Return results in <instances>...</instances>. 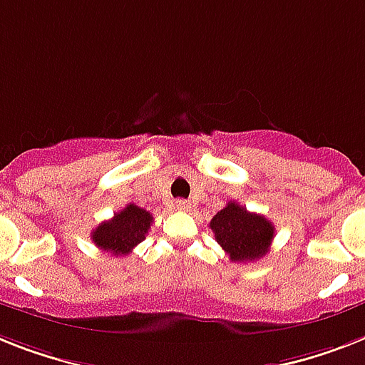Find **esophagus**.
Masks as SVG:
<instances>
[{
  "mask_svg": "<svg viewBox=\"0 0 365 365\" xmlns=\"http://www.w3.org/2000/svg\"><path fill=\"white\" fill-rule=\"evenodd\" d=\"M176 208L180 210V212H187V210L191 208V202H189V200H185V198H178Z\"/></svg>",
  "mask_w": 365,
  "mask_h": 365,
  "instance_id": "esophagus-1",
  "label": "esophagus"
}]
</instances>
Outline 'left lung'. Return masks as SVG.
<instances>
[{
  "instance_id": "left-lung-1",
  "label": "left lung",
  "mask_w": 365,
  "mask_h": 365,
  "mask_svg": "<svg viewBox=\"0 0 365 365\" xmlns=\"http://www.w3.org/2000/svg\"><path fill=\"white\" fill-rule=\"evenodd\" d=\"M217 244L232 262H255L269 251L275 229L264 215L251 213L238 202H229L210 221Z\"/></svg>"
}]
</instances>
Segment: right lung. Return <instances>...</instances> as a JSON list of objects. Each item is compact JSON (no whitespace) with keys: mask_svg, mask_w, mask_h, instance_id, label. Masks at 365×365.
<instances>
[{"mask_svg":"<svg viewBox=\"0 0 365 365\" xmlns=\"http://www.w3.org/2000/svg\"><path fill=\"white\" fill-rule=\"evenodd\" d=\"M152 213L136 204H127L121 212L114 213V217L101 223L93 232L91 240L99 250L112 255H129L133 247L146 238L152 227Z\"/></svg>","mask_w":365,"mask_h":365,"instance_id":"right-lung-1","label":"right lung"}]
</instances>
